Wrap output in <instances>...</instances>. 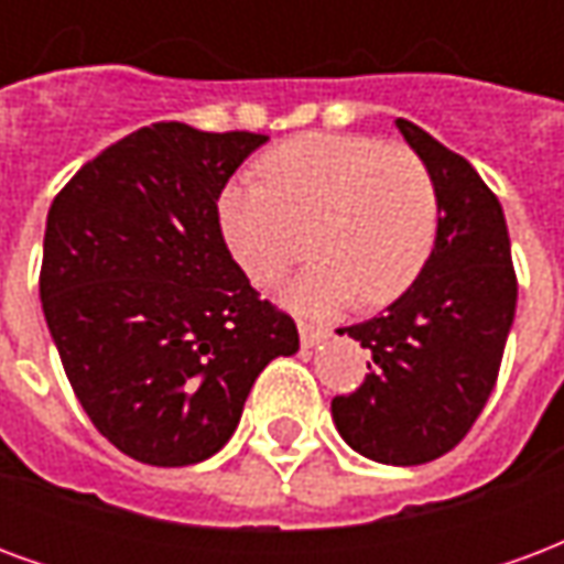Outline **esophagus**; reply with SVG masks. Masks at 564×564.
<instances>
[{
	"instance_id": "esophagus-1",
	"label": "esophagus",
	"mask_w": 564,
	"mask_h": 564,
	"mask_svg": "<svg viewBox=\"0 0 564 564\" xmlns=\"http://www.w3.org/2000/svg\"><path fill=\"white\" fill-rule=\"evenodd\" d=\"M326 335H329V332L323 329V326H314V323L299 319V338H302V344H305V347H314V344L323 341Z\"/></svg>"
}]
</instances>
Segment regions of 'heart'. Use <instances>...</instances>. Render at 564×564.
I'll return each instance as SVG.
<instances>
[{
  "mask_svg": "<svg viewBox=\"0 0 564 564\" xmlns=\"http://www.w3.org/2000/svg\"><path fill=\"white\" fill-rule=\"evenodd\" d=\"M259 174L262 184H229L217 198L223 241L250 283L281 281L302 253L299 232L317 259L283 286V302L302 314H335L356 299L390 305L420 281L441 198L416 150L307 132L269 150Z\"/></svg>",
  "mask_w": 564,
  "mask_h": 564,
  "instance_id": "heart-1",
  "label": "heart"
}]
</instances>
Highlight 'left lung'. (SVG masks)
<instances>
[{
	"label": "left lung",
	"mask_w": 564,
	"mask_h": 564,
	"mask_svg": "<svg viewBox=\"0 0 564 564\" xmlns=\"http://www.w3.org/2000/svg\"><path fill=\"white\" fill-rule=\"evenodd\" d=\"M437 184L441 226L420 281L347 329L371 354L362 387L332 399L341 437L368 459L423 465L468 435L496 387L517 311L505 210L459 153L395 120Z\"/></svg>",
	"instance_id": "1"
}]
</instances>
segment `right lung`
<instances>
[{"instance_id":"1","label":"right lung","mask_w":564,"mask_h":564,"mask_svg":"<svg viewBox=\"0 0 564 564\" xmlns=\"http://www.w3.org/2000/svg\"><path fill=\"white\" fill-rule=\"evenodd\" d=\"M269 135L153 123L56 193L39 274L44 319L93 425L144 465H193L232 437L259 371L299 350L250 286L217 198Z\"/></svg>"}]
</instances>
